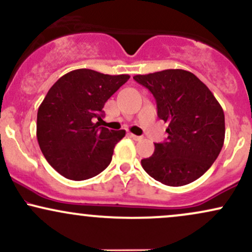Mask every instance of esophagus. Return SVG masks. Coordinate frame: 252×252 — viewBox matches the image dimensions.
Masks as SVG:
<instances>
[{
  "mask_svg": "<svg viewBox=\"0 0 252 252\" xmlns=\"http://www.w3.org/2000/svg\"><path fill=\"white\" fill-rule=\"evenodd\" d=\"M129 136L132 138V140H135V141H141L143 138L142 136H136L134 134H129Z\"/></svg>",
  "mask_w": 252,
  "mask_h": 252,
  "instance_id": "esophagus-1",
  "label": "esophagus"
}]
</instances>
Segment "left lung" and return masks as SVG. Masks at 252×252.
I'll return each instance as SVG.
<instances>
[{
	"mask_svg": "<svg viewBox=\"0 0 252 252\" xmlns=\"http://www.w3.org/2000/svg\"><path fill=\"white\" fill-rule=\"evenodd\" d=\"M154 96L168 137L141 160L143 169L167 186L190 184L212 166L222 148L225 117L220 104L198 77L185 70L137 74Z\"/></svg>",
	"mask_w": 252,
	"mask_h": 252,
	"instance_id": "1",
	"label": "left lung"
}]
</instances>
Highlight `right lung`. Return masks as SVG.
<instances>
[{"instance_id":"obj_1","label":"right lung","mask_w":252,"mask_h":252,"mask_svg":"<svg viewBox=\"0 0 252 252\" xmlns=\"http://www.w3.org/2000/svg\"><path fill=\"white\" fill-rule=\"evenodd\" d=\"M129 78L79 68L50 89L37 110L36 137L45 158L59 174L86 180L109 166L126 130H109L94 121L102 120L104 104Z\"/></svg>"}]
</instances>
